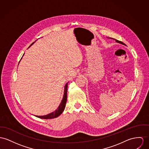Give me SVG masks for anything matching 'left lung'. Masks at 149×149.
<instances>
[{"label":"left lung","mask_w":149,"mask_h":149,"mask_svg":"<svg viewBox=\"0 0 149 149\" xmlns=\"http://www.w3.org/2000/svg\"><path fill=\"white\" fill-rule=\"evenodd\" d=\"M112 38V39H113V40H115L114 38ZM116 40V41L117 42H118V43H120V44H123V45H125L123 42H121V41H118V40Z\"/></svg>","instance_id":"8db88e82"}]
</instances>
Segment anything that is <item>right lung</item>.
<instances>
[{
	"instance_id": "obj_1",
	"label": "right lung",
	"mask_w": 149,
	"mask_h": 149,
	"mask_svg": "<svg viewBox=\"0 0 149 149\" xmlns=\"http://www.w3.org/2000/svg\"><path fill=\"white\" fill-rule=\"evenodd\" d=\"M34 42H33L30 46H31ZM29 46V47H30ZM68 83H66V84L65 85V93H64V95H63V99L61 102V103L60 104L59 106L58 107L57 109L54 112L48 114V115H45V116H36V117L40 118H42V119H51V118H56L58 116H59L61 115L63 111L65 109V106H66V101H67V91H68Z\"/></svg>"
}]
</instances>
